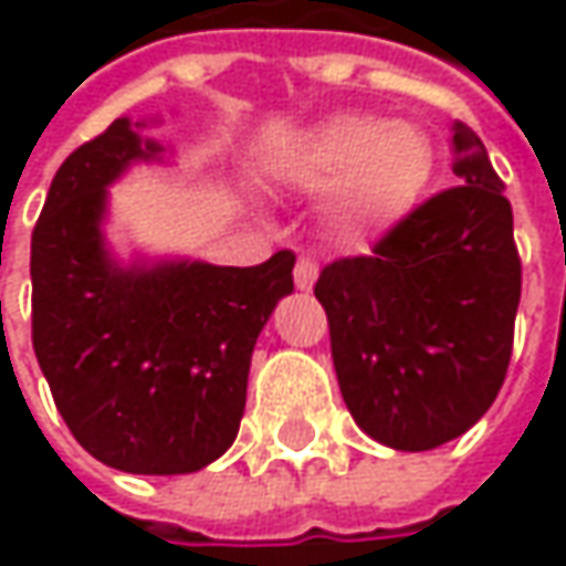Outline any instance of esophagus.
<instances>
[{
    "label": "esophagus",
    "instance_id": "34e87169",
    "mask_svg": "<svg viewBox=\"0 0 566 566\" xmlns=\"http://www.w3.org/2000/svg\"><path fill=\"white\" fill-rule=\"evenodd\" d=\"M293 280L298 290H312L317 280V261L315 258H298L295 261V271H293Z\"/></svg>",
    "mask_w": 566,
    "mask_h": 566
}]
</instances>
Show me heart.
Segmentation results:
<instances>
[{
    "instance_id": "obj_1",
    "label": "heart",
    "mask_w": 566,
    "mask_h": 566,
    "mask_svg": "<svg viewBox=\"0 0 566 566\" xmlns=\"http://www.w3.org/2000/svg\"><path fill=\"white\" fill-rule=\"evenodd\" d=\"M438 150L416 122L334 116L273 157L290 186L327 195V220L343 239H378L422 205Z\"/></svg>"
}]
</instances>
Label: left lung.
I'll list each match as a JSON object with an SVG mask.
<instances>
[{
	"instance_id": "8db88e82",
	"label": "left lung",
	"mask_w": 566,
	"mask_h": 566,
	"mask_svg": "<svg viewBox=\"0 0 566 566\" xmlns=\"http://www.w3.org/2000/svg\"><path fill=\"white\" fill-rule=\"evenodd\" d=\"M453 176L371 254L315 283L339 394L368 438L434 450L479 422L507 378L520 305L513 210L485 144L457 122Z\"/></svg>"
}]
</instances>
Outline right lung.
Masks as SVG:
<instances>
[{"label": "right lung", "instance_id": "add662e5", "mask_svg": "<svg viewBox=\"0 0 566 566\" xmlns=\"http://www.w3.org/2000/svg\"><path fill=\"white\" fill-rule=\"evenodd\" d=\"M135 128L116 119L55 172L31 235V337L55 409L91 457L182 475L235 441L251 353L293 293L295 254L254 268L116 264L99 232L106 186L164 150Z\"/></svg>", "mask_w": 566, "mask_h": 566}]
</instances>
